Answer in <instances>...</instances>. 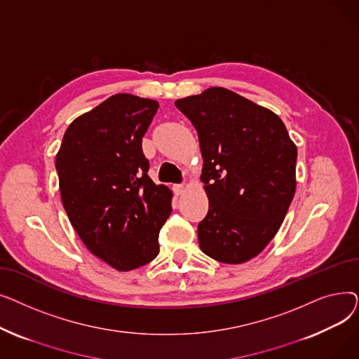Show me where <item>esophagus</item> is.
I'll return each instance as SVG.
<instances>
[{
	"mask_svg": "<svg viewBox=\"0 0 359 359\" xmlns=\"http://www.w3.org/2000/svg\"><path fill=\"white\" fill-rule=\"evenodd\" d=\"M173 191H175L176 195H182L184 192V184H175Z\"/></svg>",
	"mask_w": 359,
	"mask_h": 359,
	"instance_id": "1",
	"label": "esophagus"
}]
</instances>
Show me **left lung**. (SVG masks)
<instances>
[{"label":"left lung","instance_id":"8db88e82","mask_svg":"<svg viewBox=\"0 0 359 359\" xmlns=\"http://www.w3.org/2000/svg\"><path fill=\"white\" fill-rule=\"evenodd\" d=\"M198 132L210 210L198 225L205 255L230 265L257 256L278 233L295 194L297 147L278 115L211 87L175 102Z\"/></svg>","mask_w":359,"mask_h":359}]
</instances>
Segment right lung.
Masks as SVG:
<instances>
[{
	"label": "right lung",
	"instance_id": "1",
	"mask_svg": "<svg viewBox=\"0 0 359 359\" xmlns=\"http://www.w3.org/2000/svg\"><path fill=\"white\" fill-rule=\"evenodd\" d=\"M158 103L121 93L75 119L56 154L65 212L86 248L116 271L156 259L172 191L148 176L142 137Z\"/></svg>",
	"mask_w": 359,
	"mask_h": 359
}]
</instances>
